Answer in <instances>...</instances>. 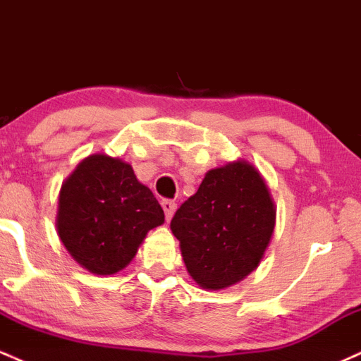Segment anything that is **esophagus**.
<instances>
[{
	"label": "esophagus",
	"mask_w": 361,
	"mask_h": 361,
	"mask_svg": "<svg viewBox=\"0 0 361 361\" xmlns=\"http://www.w3.org/2000/svg\"><path fill=\"white\" fill-rule=\"evenodd\" d=\"M161 205H163L164 215H166V221H169V219L173 217V214H175V210H176V202L163 200V202H161Z\"/></svg>",
	"instance_id": "34e87169"
}]
</instances>
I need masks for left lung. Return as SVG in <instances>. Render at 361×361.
I'll use <instances>...</instances> for the list:
<instances>
[{
	"label": "left lung",
	"instance_id": "8db88e82",
	"mask_svg": "<svg viewBox=\"0 0 361 361\" xmlns=\"http://www.w3.org/2000/svg\"><path fill=\"white\" fill-rule=\"evenodd\" d=\"M275 227V205L263 178L246 161L209 171L181 204L171 231L192 279L221 290L259 264Z\"/></svg>",
	"mask_w": 361,
	"mask_h": 361
}]
</instances>
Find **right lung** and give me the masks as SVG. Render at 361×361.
<instances>
[{
	"mask_svg": "<svg viewBox=\"0 0 361 361\" xmlns=\"http://www.w3.org/2000/svg\"><path fill=\"white\" fill-rule=\"evenodd\" d=\"M163 222L151 190L115 157H86L61 188L57 233L73 258L97 275L126 268L149 231Z\"/></svg>",
	"mask_w": 361,
	"mask_h": 361,
	"instance_id": "1",
	"label": "right lung"
}]
</instances>
